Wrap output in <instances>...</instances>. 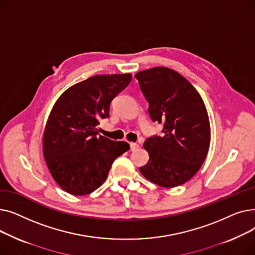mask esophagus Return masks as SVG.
<instances>
[{
  "label": "esophagus",
  "instance_id": "1",
  "mask_svg": "<svg viewBox=\"0 0 255 255\" xmlns=\"http://www.w3.org/2000/svg\"><path fill=\"white\" fill-rule=\"evenodd\" d=\"M138 144L136 143V142H131L130 143V150L131 151H135V150H137L138 149Z\"/></svg>",
  "mask_w": 255,
  "mask_h": 255
}]
</instances>
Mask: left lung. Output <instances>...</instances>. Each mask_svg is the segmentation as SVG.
<instances>
[{
  "mask_svg": "<svg viewBox=\"0 0 255 255\" xmlns=\"http://www.w3.org/2000/svg\"><path fill=\"white\" fill-rule=\"evenodd\" d=\"M134 76L149 102L153 122L163 123L161 136L143 142L150 159L139 170L160 187L180 186L195 175L208 155L211 127L206 105L188 80L166 67Z\"/></svg>",
  "mask_w": 255,
  "mask_h": 255,
  "instance_id": "left-lung-1",
  "label": "left lung"
}]
</instances>
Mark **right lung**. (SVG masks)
Returning <instances> with one entry per match:
<instances>
[{
  "mask_svg": "<svg viewBox=\"0 0 255 255\" xmlns=\"http://www.w3.org/2000/svg\"><path fill=\"white\" fill-rule=\"evenodd\" d=\"M131 74L95 75L67 89L53 105L44 128L42 150L50 175L63 190L86 195L104 183L113 162L127 152L126 141L98 134L100 119Z\"/></svg>",
  "mask_w": 255,
  "mask_h": 255,
  "instance_id": "right-lung-1",
  "label": "right lung"
}]
</instances>
